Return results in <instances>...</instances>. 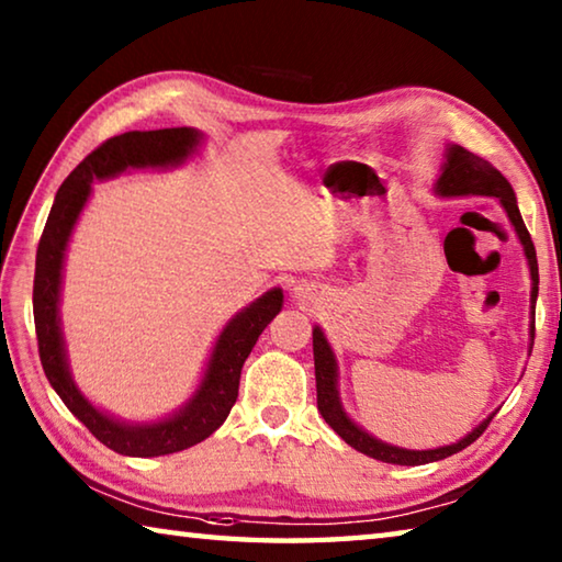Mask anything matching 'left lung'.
<instances>
[{
	"label": "left lung",
	"mask_w": 562,
	"mask_h": 562,
	"mask_svg": "<svg viewBox=\"0 0 562 562\" xmlns=\"http://www.w3.org/2000/svg\"><path fill=\"white\" fill-rule=\"evenodd\" d=\"M436 190L441 195H488V198H498L506 207V213L510 217L513 227L520 237L522 247H526V258L530 265V278H532V302L538 297V258H536V247H532L530 233L526 223H522L520 211L516 205V193L506 178H503L496 168L488 166L486 160L469 154V150L461 146H451L449 156H446L443 164V173L436 183ZM536 312V307H532ZM532 335H536V322H532ZM312 349H315V376H317V408L325 422L335 429L341 439H345L351 449L361 451L364 456H372L376 461L384 463H398V465H422V463H431V461H441L446 456H453L456 451H463L465 446H471L479 436L486 431V426L491 424L488 416L486 422L461 439L459 443L451 446H441V449H431V451H406V449H396V446H389L376 441L374 436H369L367 431H361L359 426H355L347 418V414L341 412L339 406V396H337V364H335V355L327 345L325 335H322L319 327L312 331Z\"/></svg>",
	"instance_id": "1"
}]
</instances>
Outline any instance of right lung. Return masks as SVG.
<instances>
[{"label": "right lung", "mask_w": 562, "mask_h": 562, "mask_svg": "<svg viewBox=\"0 0 562 562\" xmlns=\"http://www.w3.org/2000/svg\"><path fill=\"white\" fill-rule=\"evenodd\" d=\"M201 133L193 128H160V131H128L121 136L103 140L99 148L76 166L64 180L54 198L52 213L46 217L40 247H36L34 270V327L40 341V359L44 374L69 406V412L109 446L123 456H166L190 449L207 439L221 426L237 398L240 372L247 355L270 319L282 307V292L270 290L258 302L227 322L221 339L215 341L213 357L207 361V372L193 402L173 418L150 426H128L113 422L99 408H93L79 389L74 386L69 367H66L64 339L59 329V284L64 250L69 243L71 227L79 217L83 203L91 193L93 180L116 176L126 168L180 164L198 146Z\"/></svg>", "instance_id": "1"}]
</instances>
